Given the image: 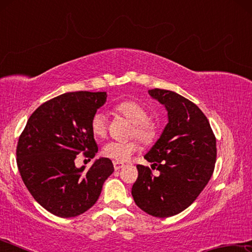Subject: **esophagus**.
<instances>
[{
  "instance_id": "34e87169",
  "label": "esophagus",
  "mask_w": 252,
  "mask_h": 252,
  "mask_svg": "<svg viewBox=\"0 0 252 252\" xmlns=\"http://www.w3.org/2000/svg\"><path fill=\"white\" fill-rule=\"evenodd\" d=\"M113 167H114V170H120L121 168L125 167V163H122V162H118V161H113Z\"/></svg>"
}]
</instances>
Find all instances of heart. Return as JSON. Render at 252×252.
I'll use <instances>...</instances> for the list:
<instances>
[{"instance_id":"1","label":"heart","mask_w":252,"mask_h":252,"mask_svg":"<svg viewBox=\"0 0 252 252\" xmlns=\"http://www.w3.org/2000/svg\"><path fill=\"white\" fill-rule=\"evenodd\" d=\"M114 110L132 122L131 135H135L146 146L152 144L158 136V126L149 119L148 111L135 101H123L116 105ZM90 129L97 138L106 134V118L101 111H96L90 120ZM140 142L136 139L129 141H109L102 149V155L118 162H125L138 152Z\"/></svg>"}]
</instances>
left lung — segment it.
Instances as JSON below:
<instances>
[{
	"mask_svg": "<svg viewBox=\"0 0 252 252\" xmlns=\"http://www.w3.org/2000/svg\"><path fill=\"white\" fill-rule=\"evenodd\" d=\"M168 111L169 122L144 159L160 172L138 164L132 197L141 210L158 218L176 216L192 203L215 170L217 141L207 117L176 92L149 90Z\"/></svg>",
	"mask_w": 252,
	"mask_h": 252,
	"instance_id": "obj_1",
	"label": "left lung"
}]
</instances>
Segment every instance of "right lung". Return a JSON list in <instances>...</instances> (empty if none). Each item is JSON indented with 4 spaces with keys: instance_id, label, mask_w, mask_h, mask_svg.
Returning a JSON list of instances; mask_svg holds the SVG:
<instances>
[{
    "instance_id": "obj_1",
    "label": "right lung",
    "mask_w": 252,
    "mask_h": 252,
    "mask_svg": "<svg viewBox=\"0 0 252 252\" xmlns=\"http://www.w3.org/2000/svg\"><path fill=\"white\" fill-rule=\"evenodd\" d=\"M105 92H67L41 104L29 118L16 147V163L30 193L45 210L71 218L89 210L114 171L100 158L92 167L76 168L82 153L93 159L97 146L90 120L104 104Z\"/></svg>"
}]
</instances>
